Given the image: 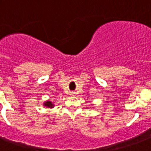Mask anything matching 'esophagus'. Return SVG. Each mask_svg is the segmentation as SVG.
<instances>
[{"mask_svg": "<svg viewBox=\"0 0 151 151\" xmlns=\"http://www.w3.org/2000/svg\"><path fill=\"white\" fill-rule=\"evenodd\" d=\"M73 94H74V93H71V95H73Z\"/></svg>", "mask_w": 151, "mask_h": 151, "instance_id": "esophagus-1", "label": "esophagus"}]
</instances>
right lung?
<instances>
[{"label":"right lung","mask_w":151,"mask_h":151,"mask_svg":"<svg viewBox=\"0 0 151 151\" xmlns=\"http://www.w3.org/2000/svg\"><path fill=\"white\" fill-rule=\"evenodd\" d=\"M44 105L46 106H48V107H53V106H54V105H53V104L51 103L50 101H47V102H45Z\"/></svg>","instance_id":"1"}]
</instances>
